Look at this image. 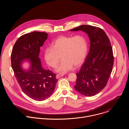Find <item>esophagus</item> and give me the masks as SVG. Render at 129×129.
Here are the masks:
<instances>
[{
  "label": "esophagus",
  "instance_id": "34e87169",
  "mask_svg": "<svg viewBox=\"0 0 129 129\" xmlns=\"http://www.w3.org/2000/svg\"><path fill=\"white\" fill-rule=\"evenodd\" d=\"M64 75V73H59V74H57L56 75V78L57 79H59V78L63 77Z\"/></svg>",
  "mask_w": 129,
  "mask_h": 129
}]
</instances>
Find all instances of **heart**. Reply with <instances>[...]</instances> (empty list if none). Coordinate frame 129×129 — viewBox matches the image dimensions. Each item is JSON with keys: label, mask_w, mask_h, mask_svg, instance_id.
<instances>
[{"label": "heart", "mask_w": 129, "mask_h": 129, "mask_svg": "<svg viewBox=\"0 0 129 129\" xmlns=\"http://www.w3.org/2000/svg\"><path fill=\"white\" fill-rule=\"evenodd\" d=\"M88 52V43L83 35L61 36L46 47L44 57L47 64L54 68L61 58L62 60L57 71L65 72L71 70L73 65L78 67L84 61Z\"/></svg>", "instance_id": "heart-1"}]
</instances>
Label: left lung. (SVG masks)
Returning a JSON list of instances; mask_svg holds the SVG:
<instances>
[{"mask_svg": "<svg viewBox=\"0 0 129 129\" xmlns=\"http://www.w3.org/2000/svg\"><path fill=\"white\" fill-rule=\"evenodd\" d=\"M82 30L88 35L89 52L80 71L76 73L75 89L81 94L92 96L99 93L106 86L111 75L114 57L111 42L101 28L82 25L71 31Z\"/></svg>", "mask_w": 129, "mask_h": 129, "instance_id": "8db88e82", "label": "left lung"}]
</instances>
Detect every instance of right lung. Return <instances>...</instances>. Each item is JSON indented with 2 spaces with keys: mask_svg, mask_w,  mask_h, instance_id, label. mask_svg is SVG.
<instances>
[{
  "mask_svg": "<svg viewBox=\"0 0 129 129\" xmlns=\"http://www.w3.org/2000/svg\"><path fill=\"white\" fill-rule=\"evenodd\" d=\"M45 32L24 34L15 42L11 53V64L15 78L23 92L30 98L43 101L49 97L58 81L56 74L43 68L39 58L41 47L47 38ZM28 58L31 67L27 72L21 68V62Z\"/></svg>",
  "mask_w": 129,
  "mask_h": 129,
  "instance_id": "1",
  "label": "right lung"
}]
</instances>
